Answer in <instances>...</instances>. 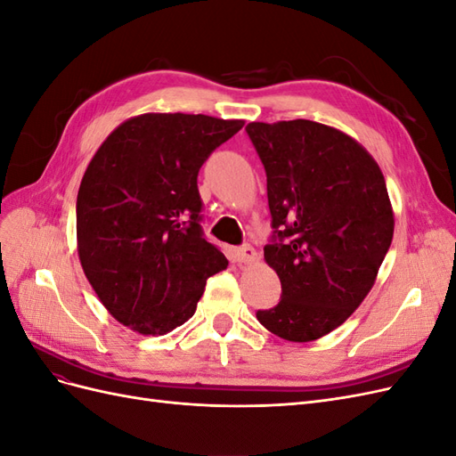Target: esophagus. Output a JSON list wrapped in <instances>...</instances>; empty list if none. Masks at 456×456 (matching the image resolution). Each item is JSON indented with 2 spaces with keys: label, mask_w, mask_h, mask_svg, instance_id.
Listing matches in <instances>:
<instances>
[{
  "label": "esophagus",
  "mask_w": 456,
  "mask_h": 456,
  "mask_svg": "<svg viewBox=\"0 0 456 456\" xmlns=\"http://www.w3.org/2000/svg\"><path fill=\"white\" fill-rule=\"evenodd\" d=\"M236 258L240 265H251V262L258 260V253L253 249L251 245H243L240 249H236Z\"/></svg>",
  "instance_id": "1"
}]
</instances>
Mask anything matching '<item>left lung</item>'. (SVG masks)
<instances>
[{
    "label": "left lung",
    "instance_id": "obj_1",
    "mask_svg": "<svg viewBox=\"0 0 456 456\" xmlns=\"http://www.w3.org/2000/svg\"><path fill=\"white\" fill-rule=\"evenodd\" d=\"M266 169L280 243L265 260L281 281L280 305L258 310L270 333L317 340L342 325L377 281L394 238L384 175L350 134L310 119L245 127Z\"/></svg>",
    "mask_w": 456,
    "mask_h": 456
}]
</instances>
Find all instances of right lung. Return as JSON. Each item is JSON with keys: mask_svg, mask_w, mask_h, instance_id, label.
Instances as JSON below:
<instances>
[{"mask_svg": "<svg viewBox=\"0 0 456 456\" xmlns=\"http://www.w3.org/2000/svg\"><path fill=\"white\" fill-rule=\"evenodd\" d=\"M243 119L141 114L106 136L81 178L77 255L114 320L167 335L196 312L228 260L203 238L198 173Z\"/></svg>", "mask_w": 456, "mask_h": 456, "instance_id": "right-lung-1", "label": "right lung"}]
</instances>
